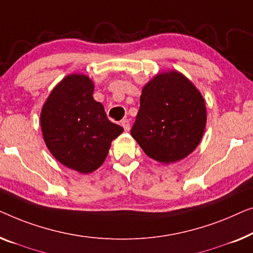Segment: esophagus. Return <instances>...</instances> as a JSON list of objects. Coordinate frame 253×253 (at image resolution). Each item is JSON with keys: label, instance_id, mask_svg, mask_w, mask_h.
<instances>
[{"label": "esophagus", "instance_id": "34e87169", "mask_svg": "<svg viewBox=\"0 0 253 253\" xmlns=\"http://www.w3.org/2000/svg\"><path fill=\"white\" fill-rule=\"evenodd\" d=\"M122 126L124 127V129H125V131H128L129 130V128H130V124H129V120L128 119H123L122 120Z\"/></svg>", "mask_w": 253, "mask_h": 253}]
</instances>
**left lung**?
Returning a JSON list of instances; mask_svg holds the SVG:
<instances>
[{"mask_svg": "<svg viewBox=\"0 0 253 253\" xmlns=\"http://www.w3.org/2000/svg\"><path fill=\"white\" fill-rule=\"evenodd\" d=\"M206 125L204 98L177 71L159 73L142 89L130 134L159 163L181 161L201 142Z\"/></svg>", "mask_w": 253, "mask_h": 253, "instance_id": "1", "label": "left lung"}]
</instances>
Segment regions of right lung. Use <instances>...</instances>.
I'll list each match as a JSON object with an SVG mask.
<instances>
[{"label":"right lung","mask_w":253,"mask_h":253,"mask_svg":"<svg viewBox=\"0 0 253 253\" xmlns=\"http://www.w3.org/2000/svg\"><path fill=\"white\" fill-rule=\"evenodd\" d=\"M92 92L89 78L70 74L52 89L40 117L49 151L63 165L84 174L104 163L111 142L124 130L110 122Z\"/></svg>","instance_id":"right-lung-1"}]
</instances>
